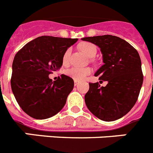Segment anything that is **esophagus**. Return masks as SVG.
Here are the masks:
<instances>
[{"label":"esophagus","mask_w":153,"mask_h":153,"mask_svg":"<svg viewBox=\"0 0 153 153\" xmlns=\"http://www.w3.org/2000/svg\"><path fill=\"white\" fill-rule=\"evenodd\" d=\"M78 83H79V82H78V81L74 80V85H75V86H77Z\"/></svg>","instance_id":"34e87169"}]
</instances>
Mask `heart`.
<instances>
[{
	"label": "heart",
	"mask_w": 153,
	"mask_h": 153,
	"mask_svg": "<svg viewBox=\"0 0 153 153\" xmlns=\"http://www.w3.org/2000/svg\"><path fill=\"white\" fill-rule=\"evenodd\" d=\"M79 49L84 53L86 56L89 57H93L97 53V47L94 44L88 42H84V43H81L79 45ZM71 53V49L68 48L64 53L63 56V61L64 63H67L69 60V57ZM92 72L91 69L89 67L86 68H80V67H72L70 68L66 71V74L70 76L73 78L74 80L81 81L84 79L88 75H90V73Z\"/></svg>",
	"instance_id": "heart-1"
}]
</instances>
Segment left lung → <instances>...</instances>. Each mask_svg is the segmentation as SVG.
I'll return each mask as SVG.
<instances>
[{"label":"left lung","mask_w":153,"mask_h":153,"mask_svg":"<svg viewBox=\"0 0 153 153\" xmlns=\"http://www.w3.org/2000/svg\"><path fill=\"white\" fill-rule=\"evenodd\" d=\"M82 40L98 46L103 65L98 69L100 83H90L85 102L90 112L100 120L110 122L122 118L137 101L143 82L140 56L134 47L113 35L83 37Z\"/></svg>","instance_id":"left-lung-1"}]
</instances>
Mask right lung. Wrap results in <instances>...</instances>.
<instances>
[{
	"mask_svg": "<svg viewBox=\"0 0 153 153\" xmlns=\"http://www.w3.org/2000/svg\"><path fill=\"white\" fill-rule=\"evenodd\" d=\"M77 38L39 36L20 50L12 64V92L19 106L30 117L45 120L65 106L74 79L62 74L56 80L49 74L63 65V56Z\"/></svg>",
	"mask_w": 153,
	"mask_h": 153,
	"instance_id": "1",
	"label": "right lung"
}]
</instances>
